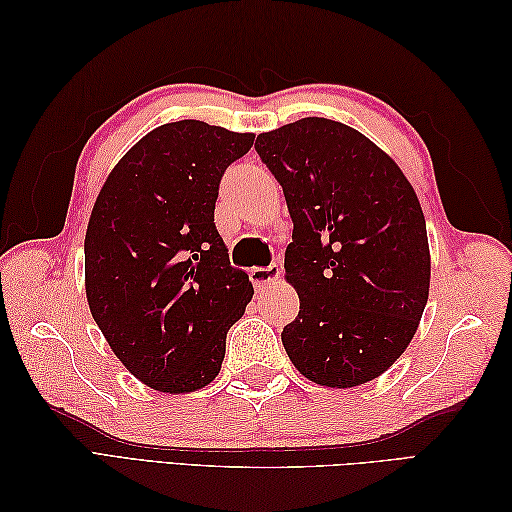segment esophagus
I'll return each mask as SVG.
<instances>
[{
  "instance_id": "obj_1",
  "label": "esophagus",
  "mask_w": 512,
  "mask_h": 512,
  "mask_svg": "<svg viewBox=\"0 0 512 512\" xmlns=\"http://www.w3.org/2000/svg\"><path fill=\"white\" fill-rule=\"evenodd\" d=\"M281 277V268L279 264L266 266V268H250V281L257 290H264L268 284H275V281Z\"/></svg>"
}]
</instances>
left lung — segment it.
<instances>
[{"label":"left lung","instance_id":"8db88e82","mask_svg":"<svg viewBox=\"0 0 512 512\" xmlns=\"http://www.w3.org/2000/svg\"><path fill=\"white\" fill-rule=\"evenodd\" d=\"M255 149L286 195V279L299 314L281 332L292 365L325 387L378 378L407 350L429 299L427 224L405 173L361 132L301 118Z\"/></svg>","mask_w":512,"mask_h":512}]
</instances>
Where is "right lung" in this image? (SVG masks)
Listing matches in <instances>:
<instances>
[{"label":"right lung","mask_w":512,"mask_h":512,"mask_svg":"<svg viewBox=\"0 0 512 512\" xmlns=\"http://www.w3.org/2000/svg\"><path fill=\"white\" fill-rule=\"evenodd\" d=\"M255 134L202 121L156 127L118 160L85 233V295L138 380L189 394L220 374L226 332L253 299L215 228L226 167Z\"/></svg>","instance_id":"add662e5"}]
</instances>
